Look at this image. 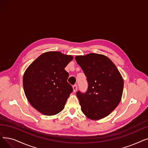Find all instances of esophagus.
<instances>
[{
	"instance_id": "obj_1",
	"label": "esophagus",
	"mask_w": 148,
	"mask_h": 148,
	"mask_svg": "<svg viewBox=\"0 0 148 148\" xmlns=\"http://www.w3.org/2000/svg\"><path fill=\"white\" fill-rule=\"evenodd\" d=\"M73 91L75 92L77 91V85H73Z\"/></svg>"
}]
</instances>
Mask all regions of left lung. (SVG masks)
Returning a JSON list of instances; mask_svg holds the SVG:
<instances>
[{
	"label": "left lung",
	"instance_id": "left-lung-1",
	"mask_svg": "<svg viewBox=\"0 0 148 148\" xmlns=\"http://www.w3.org/2000/svg\"><path fill=\"white\" fill-rule=\"evenodd\" d=\"M75 59L88 83L87 91L76 95L81 110L88 119L100 120L110 114L119 104L124 82L114 63L106 56L91 53Z\"/></svg>",
	"mask_w": 148,
	"mask_h": 148
}]
</instances>
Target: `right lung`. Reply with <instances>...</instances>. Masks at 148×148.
<instances>
[{
    "instance_id": "1",
    "label": "right lung",
    "mask_w": 148,
    "mask_h": 148,
    "mask_svg": "<svg viewBox=\"0 0 148 148\" xmlns=\"http://www.w3.org/2000/svg\"><path fill=\"white\" fill-rule=\"evenodd\" d=\"M73 59L71 55L49 51L38 56L23 74V86L29 103L45 115L61 112L73 92L65 70Z\"/></svg>"
}]
</instances>
